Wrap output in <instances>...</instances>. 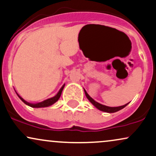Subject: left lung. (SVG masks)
Listing matches in <instances>:
<instances>
[{
  "mask_svg": "<svg viewBox=\"0 0 156 156\" xmlns=\"http://www.w3.org/2000/svg\"><path fill=\"white\" fill-rule=\"evenodd\" d=\"M84 91H85V96L87 97V98L90 101V102L91 104H93L94 107H96L97 109H99L100 111H102V112H108V113H113V112H118L119 110H120V109H123L124 107H126V106L129 104V103L125 104V105H122V106H120V107H107V106H105V105H103V104H99L98 102L96 101L95 100H93L92 98H91L90 96H89L88 93L86 92V90L85 89H84Z\"/></svg>",
  "mask_w": 156,
  "mask_h": 156,
  "instance_id": "8db88e82",
  "label": "left lung"
}]
</instances>
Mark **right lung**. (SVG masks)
<instances>
[{
    "label": "right lung",
    "instance_id": "right-lung-1",
    "mask_svg": "<svg viewBox=\"0 0 156 156\" xmlns=\"http://www.w3.org/2000/svg\"><path fill=\"white\" fill-rule=\"evenodd\" d=\"M64 86H65V84L62 86L61 88L60 89V90L58 91V93H57V94L54 97H52V98H48V99L47 100H44L43 101L41 102H39V103H36V104H32V103H29V102L26 101L25 100H24L23 98H22L21 96H20L19 94H18L17 93H16V95H17L18 97L21 99L25 103L26 105L29 106V107H33V108H41V107H49V106L52 105V104H54L55 103L56 101H58V99L60 98V96H61V93H62V91H63V90L64 88Z\"/></svg>",
    "mask_w": 156,
    "mask_h": 156
}]
</instances>
